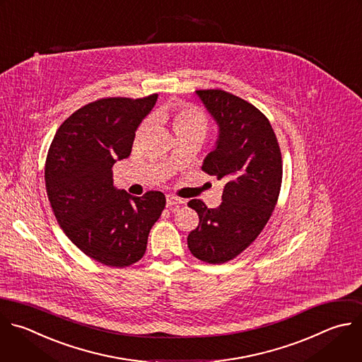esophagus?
<instances>
[{"label":"esophagus","mask_w":362,"mask_h":362,"mask_svg":"<svg viewBox=\"0 0 362 362\" xmlns=\"http://www.w3.org/2000/svg\"><path fill=\"white\" fill-rule=\"evenodd\" d=\"M183 203V199L175 196V194H168L166 196V206L168 207H172V206H177V204H182Z\"/></svg>","instance_id":"esophagus-1"}]
</instances>
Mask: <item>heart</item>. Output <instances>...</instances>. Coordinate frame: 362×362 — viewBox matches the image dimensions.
<instances>
[{"mask_svg": "<svg viewBox=\"0 0 362 362\" xmlns=\"http://www.w3.org/2000/svg\"><path fill=\"white\" fill-rule=\"evenodd\" d=\"M159 119L163 122H169L176 136L180 135H200L204 136L209 131L207 116L194 106L182 105L175 107H165L158 113ZM146 128V124L142 125V131Z\"/></svg>", "mask_w": 362, "mask_h": 362, "instance_id": "heart-1", "label": "heart"}]
</instances>
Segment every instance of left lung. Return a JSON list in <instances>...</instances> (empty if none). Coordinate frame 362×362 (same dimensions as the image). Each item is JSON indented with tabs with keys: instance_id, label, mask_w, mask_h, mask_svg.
I'll list each match as a JSON object with an SVG mask.
<instances>
[{
	"instance_id": "obj_1",
	"label": "left lung",
	"mask_w": 362,
	"mask_h": 362,
	"mask_svg": "<svg viewBox=\"0 0 362 362\" xmlns=\"http://www.w3.org/2000/svg\"><path fill=\"white\" fill-rule=\"evenodd\" d=\"M218 125V139L202 170L224 182L221 203L209 209L202 200L187 203L199 224L187 235L192 255L221 264L246 250L276 207L283 162L276 134L255 105L221 89L196 90Z\"/></svg>"
}]
</instances>
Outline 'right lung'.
Returning a JSON list of instances; mask_svg holds the SVG:
<instances>
[{"instance_id":"1","label":"right lung","mask_w":362,"mask_h":362,"mask_svg":"<svg viewBox=\"0 0 362 362\" xmlns=\"http://www.w3.org/2000/svg\"><path fill=\"white\" fill-rule=\"evenodd\" d=\"M158 93L102 98L75 110L57 131L45 162V187L58 224L88 257L109 266L139 262L160 217L162 192L132 196L113 186L112 166L132 152L135 132Z\"/></svg>"}]
</instances>
